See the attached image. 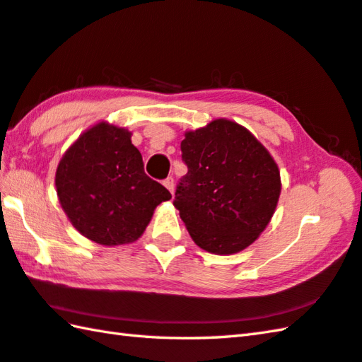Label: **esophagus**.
<instances>
[{"label": "esophagus", "mask_w": 362, "mask_h": 362, "mask_svg": "<svg viewBox=\"0 0 362 362\" xmlns=\"http://www.w3.org/2000/svg\"><path fill=\"white\" fill-rule=\"evenodd\" d=\"M163 185H165L169 191H171V193H174V187H175V183H174V179H173V177H168V179L163 180Z\"/></svg>", "instance_id": "1"}]
</instances>
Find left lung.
<instances>
[{
  "mask_svg": "<svg viewBox=\"0 0 362 362\" xmlns=\"http://www.w3.org/2000/svg\"><path fill=\"white\" fill-rule=\"evenodd\" d=\"M180 148L188 173L177 183L174 205L194 243L233 254L256 242L281 194L279 169L267 148L228 119L187 132Z\"/></svg>",
  "mask_w": 362,
  "mask_h": 362,
  "instance_id": "1",
  "label": "left lung"
}]
</instances>
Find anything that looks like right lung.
I'll list each match as a JSON object with an SVG mask.
<instances>
[{
  "instance_id": "add662e5",
  "label": "right lung",
  "mask_w": 362,
  "mask_h": 362,
  "mask_svg": "<svg viewBox=\"0 0 362 362\" xmlns=\"http://www.w3.org/2000/svg\"><path fill=\"white\" fill-rule=\"evenodd\" d=\"M132 133L100 122L84 132L56 169L61 207L75 229L105 246L132 243L171 193L144 173Z\"/></svg>"
}]
</instances>
